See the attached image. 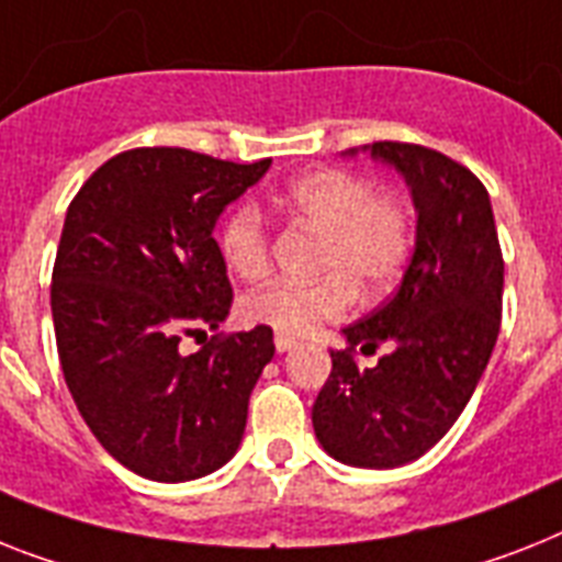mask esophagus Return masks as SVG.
<instances>
[{"label": "esophagus", "mask_w": 562, "mask_h": 562, "mask_svg": "<svg viewBox=\"0 0 562 562\" xmlns=\"http://www.w3.org/2000/svg\"><path fill=\"white\" fill-rule=\"evenodd\" d=\"M299 345L295 338L286 336V333H276V350L278 353H286V350H292V347Z\"/></svg>", "instance_id": "34e87169"}]
</instances>
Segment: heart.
<instances>
[{
	"instance_id": "b5f03b06",
	"label": "heart",
	"mask_w": 562,
	"mask_h": 562,
	"mask_svg": "<svg viewBox=\"0 0 562 562\" xmlns=\"http://www.w3.org/2000/svg\"><path fill=\"white\" fill-rule=\"evenodd\" d=\"M281 203L290 215L324 232L313 284L270 281L240 301L249 324L278 333H307L315 324L336 322L356 304V286L364 295H382L402 276L414 247V217L396 194L375 192L353 171L318 169L301 175L284 189ZM221 255L244 281L270 270V229L252 203L232 209L221 229Z\"/></svg>"
}]
</instances>
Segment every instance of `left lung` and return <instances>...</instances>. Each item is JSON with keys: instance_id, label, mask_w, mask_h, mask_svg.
Listing matches in <instances>:
<instances>
[{"instance_id": "1", "label": "left lung", "mask_w": 562, "mask_h": 562, "mask_svg": "<svg viewBox=\"0 0 562 562\" xmlns=\"http://www.w3.org/2000/svg\"><path fill=\"white\" fill-rule=\"evenodd\" d=\"M364 151L405 178L416 247L396 295L341 330L350 347L330 353L313 428L345 465L398 468L430 451L474 396L499 336L505 263L474 171L414 143L382 140ZM356 344H391L392 353L361 371Z\"/></svg>"}]
</instances>
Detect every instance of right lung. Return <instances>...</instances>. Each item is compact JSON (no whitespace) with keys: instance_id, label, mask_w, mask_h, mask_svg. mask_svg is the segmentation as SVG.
Returning a JSON list of instances; mask_svg holds the SVG:
<instances>
[{"instance_id":"add662e5","label":"right lung","mask_w":562,"mask_h":562,"mask_svg":"<svg viewBox=\"0 0 562 562\" xmlns=\"http://www.w3.org/2000/svg\"><path fill=\"white\" fill-rule=\"evenodd\" d=\"M270 164L132 148L68 206L50 284L65 384L97 442L146 480L212 474L244 439L249 393L276 353L272 330L212 336L189 356L180 338L229 315L212 232Z\"/></svg>"}]
</instances>
